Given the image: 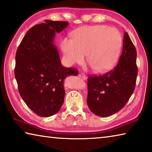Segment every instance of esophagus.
Here are the masks:
<instances>
[{
	"instance_id": "34e87169",
	"label": "esophagus",
	"mask_w": 152,
	"mask_h": 152,
	"mask_svg": "<svg viewBox=\"0 0 152 152\" xmlns=\"http://www.w3.org/2000/svg\"><path fill=\"white\" fill-rule=\"evenodd\" d=\"M78 76L80 77V78H82V79H86L85 74H83V73H80V74H78Z\"/></svg>"
}]
</instances>
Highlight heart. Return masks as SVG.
Listing matches in <instances>:
<instances>
[{
	"mask_svg": "<svg viewBox=\"0 0 152 152\" xmlns=\"http://www.w3.org/2000/svg\"><path fill=\"white\" fill-rule=\"evenodd\" d=\"M66 61L69 65L86 60L93 70L105 72L115 65L122 46V37L115 28L106 25L86 26L72 33V39L64 38L60 43Z\"/></svg>",
	"mask_w": 152,
	"mask_h": 152,
	"instance_id": "b5f03b06",
	"label": "heart"
}]
</instances>
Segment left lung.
I'll use <instances>...</instances> for the list:
<instances>
[{"mask_svg": "<svg viewBox=\"0 0 152 152\" xmlns=\"http://www.w3.org/2000/svg\"><path fill=\"white\" fill-rule=\"evenodd\" d=\"M123 39L122 53L117 66L102 75L88 78L87 104L97 116L105 117L119 111L134 92L137 51L127 32Z\"/></svg>", "mask_w": 152, "mask_h": 152, "instance_id": "obj_1", "label": "left lung"}]
</instances>
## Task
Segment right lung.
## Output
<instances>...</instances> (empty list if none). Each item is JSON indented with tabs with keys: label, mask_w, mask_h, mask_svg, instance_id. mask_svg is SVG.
<instances>
[{
	"label": "right lung",
	"mask_w": 152,
	"mask_h": 152,
	"mask_svg": "<svg viewBox=\"0 0 152 152\" xmlns=\"http://www.w3.org/2000/svg\"><path fill=\"white\" fill-rule=\"evenodd\" d=\"M45 21L34 25L23 38L15 57V76L27 107L39 116L48 117L57 113L64 103V79L78 72L61 65L53 44L56 32L63 31L68 22Z\"/></svg>",
	"instance_id": "obj_1"
}]
</instances>
